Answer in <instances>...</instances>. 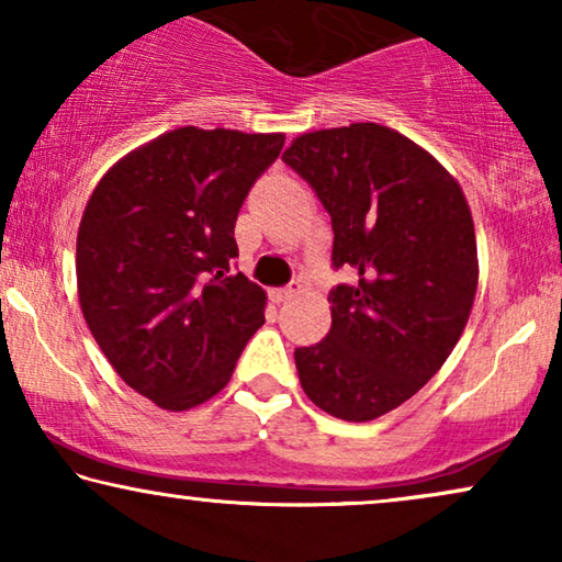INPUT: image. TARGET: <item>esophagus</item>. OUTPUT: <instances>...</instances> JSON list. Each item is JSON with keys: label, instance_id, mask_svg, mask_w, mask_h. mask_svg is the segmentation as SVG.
<instances>
[{"label": "esophagus", "instance_id": "esophagus-1", "mask_svg": "<svg viewBox=\"0 0 562 562\" xmlns=\"http://www.w3.org/2000/svg\"><path fill=\"white\" fill-rule=\"evenodd\" d=\"M302 281H291L289 286H283V289H271V299L276 304H283V302H289V299H294L296 294H302Z\"/></svg>", "mask_w": 562, "mask_h": 562}]
</instances>
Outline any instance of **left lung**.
Returning a JSON list of instances; mask_svg holds the SVG:
<instances>
[{"mask_svg": "<svg viewBox=\"0 0 562 562\" xmlns=\"http://www.w3.org/2000/svg\"><path fill=\"white\" fill-rule=\"evenodd\" d=\"M283 160L333 217L325 340L296 348L304 394L345 422L379 419L450 358L479 289L473 214L460 183L409 137L375 122L296 135Z\"/></svg>", "mask_w": 562, "mask_h": 562, "instance_id": "8db88e82", "label": "left lung"}]
</instances>
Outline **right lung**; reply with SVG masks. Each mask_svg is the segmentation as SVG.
<instances>
[{"label": "right lung", "instance_id": "obj_1", "mask_svg": "<svg viewBox=\"0 0 562 562\" xmlns=\"http://www.w3.org/2000/svg\"><path fill=\"white\" fill-rule=\"evenodd\" d=\"M283 133L168 130L91 191L76 235V289L104 358L160 409L187 412L233 379L263 325L266 291L229 273L235 220Z\"/></svg>", "mask_w": 562, "mask_h": 562}]
</instances>
